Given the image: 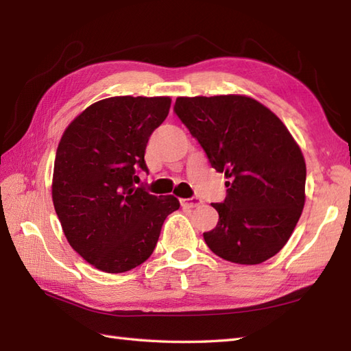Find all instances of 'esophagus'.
<instances>
[{"label":"esophagus","mask_w":351,"mask_h":351,"mask_svg":"<svg viewBox=\"0 0 351 351\" xmlns=\"http://www.w3.org/2000/svg\"><path fill=\"white\" fill-rule=\"evenodd\" d=\"M181 205L187 206V208H196L199 205H202V200L199 197H190V199H181Z\"/></svg>","instance_id":"1"}]
</instances>
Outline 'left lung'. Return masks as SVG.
<instances>
[{"instance_id": "obj_1", "label": "left lung", "mask_w": 351, "mask_h": 351, "mask_svg": "<svg viewBox=\"0 0 351 351\" xmlns=\"http://www.w3.org/2000/svg\"><path fill=\"white\" fill-rule=\"evenodd\" d=\"M175 113L228 180L225 202L213 204L217 226L204 232L208 247L243 265L274 256L289 240L306 199V162L287 126L245 95L180 96Z\"/></svg>"}]
</instances>
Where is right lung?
<instances>
[{"instance_id": "add662e5", "label": "right lung", "mask_w": 351, "mask_h": 351, "mask_svg": "<svg viewBox=\"0 0 351 351\" xmlns=\"http://www.w3.org/2000/svg\"><path fill=\"white\" fill-rule=\"evenodd\" d=\"M169 96H113L88 106L64 130L52 173V202L66 240L88 264L125 273L152 255L175 196L134 185L145 151L170 110Z\"/></svg>"}]
</instances>
